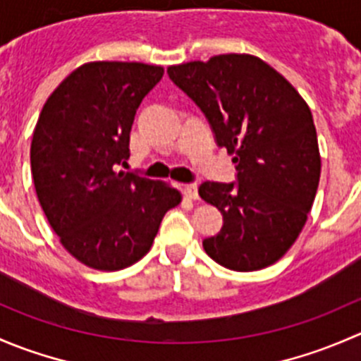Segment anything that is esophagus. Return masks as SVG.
<instances>
[{
    "mask_svg": "<svg viewBox=\"0 0 361 361\" xmlns=\"http://www.w3.org/2000/svg\"><path fill=\"white\" fill-rule=\"evenodd\" d=\"M183 194L187 195L188 199H197V197H199L197 185H195V183H187V185H183Z\"/></svg>",
    "mask_w": 361,
    "mask_h": 361,
    "instance_id": "esophagus-1",
    "label": "esophagus"
}]
</instances>
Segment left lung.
Masks as SVG:
<instances>
[{"label": "left lung", "instance_id": "obj_1", "mask_svg": "<svg viewBox=\"0 0 361 361\" xmlns=\"http://www.w3.org/2000/svg\"><path fill=\"white\" fill-rule=\"evenodd\" d=\"M167 75L201 108L218 147L234 154L235 181L199 187L224 216L204 250L232 271L274 264L300 234L318 190L322 159L311 110L285 76L248 54L169 66Z\"/></svg>", "mask_w": 361, "mask_h": 361}]
</instances>
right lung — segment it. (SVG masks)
I'll return each mask as SVG.
<instances>
[{
	"mask_svg": "<svg viewBox=\"0 0 361 361\" xmlns=\"http://www.w3.org/2000/svg\"><path fill=\"white\" fill-rule=\"evenodd\" d=\"M164 69L87 63L50 94L36 122L31 173L50 227L76 260L118 271L152 248L181 195L162 181L116 173L129 159L134 115Z\"/></svg>",
	"mask_w": 361,
	"mask_h": 361,
	"instance_id": "1",
	"label": "right lung"
}]
</instances>
